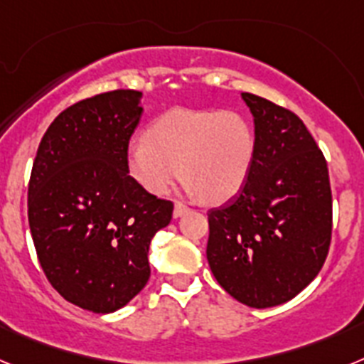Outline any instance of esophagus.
Listing matches in <instances>:
<instances>
[{
	"mask_svg": "<svg viewBox=\"0 0 364 364\" xmlns=\"http://www.w3.org/2000/svg\"><path fill=\"white\" fill-rule=\"evenodd\" d=\"M189 211V208L186 204H182V202H175V211H173V215L175 217H182V215H186Z\"/></svg>",
	"mask_w": 364,
	"mask_h": 364,
	"instance_id": "34e87169",
	"label": "esophagus"
}]
</instances>
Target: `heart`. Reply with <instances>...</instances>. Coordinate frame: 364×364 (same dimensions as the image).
Returning <instances> with one entry per match:
<instances>
[{
	"mask_svg": "<svg viewBox=\"0 0 364 364\" xmlns=\"http://www.w3.org/2000/svg\"><path fill=\"white\" fill-rule=\"evenodd\" d=\"M255 153V131L240 112L175 107L151 122L127 151L125 167L154 197L169 195L182 175L191 195L222 204L244 188Z\"/></svg>",
	"mask_w": 364,
	"mask_h": 364,
	"instance_id": "obj_1",
	"label": "heart"
}]
</instances>
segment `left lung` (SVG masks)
<instances>
[{"label": "left lung", "instance_id": "left-lung-1", "mask_svg": "<svg viewBox=\"0 0 364 364\" xmlns=\"http://www.w3.org/2000/svg\"><path fill=\"white\" fill-rule=\"evenodd\" d=\"M255 120L257 153L237 197L208 213V262L218 284L252 308L301 294L332 240V189L323 151L301 118L242 92Z\"/></svg>", "mask_w": 364, "mask_h": 364}]
</instances>
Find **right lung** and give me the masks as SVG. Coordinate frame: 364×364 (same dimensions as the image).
Returning <instances> with one entry per match:
<instances>
[{
    "label": "right lung",
    "mask_w": 364,
    "mask_h": 364,
    "mask_svg": "<svg viewBox=\"0 0 364 364\" xmlns=\"http://www.w3.org/2000/svg\"><path fill=\"white\" fill-rule=\"evenodd\" d=\"M142 92H102L70 105L45 131L28 180V226L54 290L95 314L142 291L154 233L173 202L133 182L125 159Z\"/></svg>",
    "instance_id": "1"
}]
</instances>
